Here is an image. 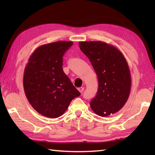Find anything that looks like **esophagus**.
<instances>
[{"label": "esophagus", "instance_id": "1", "mask_svg": "<svg viewBox=\"0 0 155 155\" xmlns=\"http://www.w3.org/2000/svg\"><path fill=\"white\" fill-rule=\"evenodd\" d=\"M78 91H79L81 93H83V91H84V88H83V87H79V88H78Z\"/></svg>", "mask_w": 155, "mask_h": 155}]
</instances>
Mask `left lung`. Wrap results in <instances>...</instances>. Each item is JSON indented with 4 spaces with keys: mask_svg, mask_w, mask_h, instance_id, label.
<instances>
[{
    "mask_svg": "<svg viewBox=\"0 0 155 155\" xmlns=\"http://www.w3.org/2000/svg\"><path fill=\"white\" fill-rule=\"evenodd\" d=\"M98 77L96 97L90 103L94 113L107 117L123 107L129 97L131 76L123 53L113 45L102 41L79 42Z\"/></svg>",
    "mask_w": 155,
    "mask_h": 155,
    "instance_id": "left-lung-1",
    "label": "left lung"
}]
</instances>
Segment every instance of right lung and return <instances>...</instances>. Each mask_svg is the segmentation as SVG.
Here are the masks:
<instances>
[{
    "instance_id": "1",
    "label": "right lung",
    "mask_w": 155,
    "mask_h": 155,
    "mask_svg": "<svg viewBox=\"0 0 155 155\" xmlns=\"http://www.w3.org/2000/svg\"><path fill=\"white\" fill-rule=\"evenodd\" d=\"M73 44L57 41L35 49L23 75V87L29 103L39 114L55 118L67 109L81 93L62 69V57Z\"/></svg>"
}]
</instances>
